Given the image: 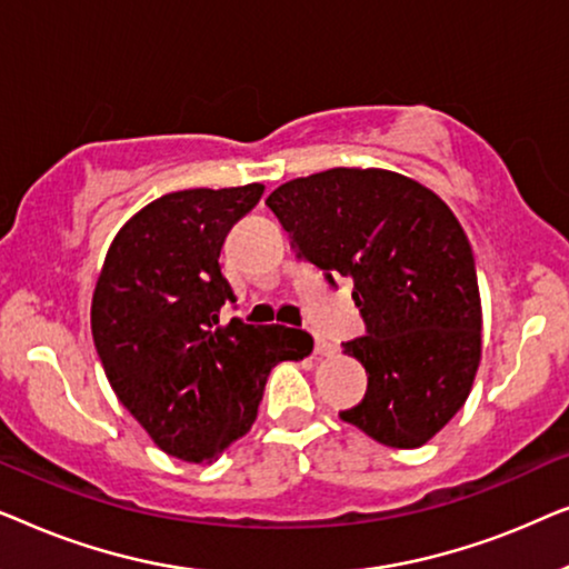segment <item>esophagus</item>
<instances>
[{"instance_id": "esophagus-1", "label": "esophagus", "mask_w": 569, "mask_h": 569, "mask_svg": "<svg viewBox=\"0 0 569 569\" xmlns=\"http://www.w3.org/2000/svg\"><path fill=\"white\" fill-rule=\"evenodd\" d=\"M333 352V345L331 341H326L321 337H316V355H331Z\"/></svg>"}]
</instances>
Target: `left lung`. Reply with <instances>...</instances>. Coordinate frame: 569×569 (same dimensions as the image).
Instances as JSON below:
<instances>
[{"instance_id": "1", "label": "left lung", "mask_w": 569, "mask_h": 569, "mask_svg": "<svg viewBox=\"0 0 569 569\" xmlns=\"http://www.w3.org/2000/svg\"><path fill=\"white\" fill-rule=\"evenodd\" d=\"M298 259L355 284L365 337L345 345L368 393L339 411L372 440L419 448L469 399L481 357L471 243L438 193L380 168H331L269 193Z\"/></svg>"}]
</instances>
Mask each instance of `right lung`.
<instances>
[{
    "label": "right lung",
    "instance_id": "add662e5",
    "mask_svg": "<svg viewBox=\"0 0 569 569\" xmlns=\"http://www.w3.org/2000/svg\"><path fill=\"white\" fill-rule=\"evenodd\" d=\"M263 186L166 193L119 230L92 295V341L108 383L168 456L212 463L251 430L282 360L313 352L308 331L220 321L236 302L220 251Z\"/></svg>",
    "mask_w": 569,
    "mask_h": 569
}]
</instances>
